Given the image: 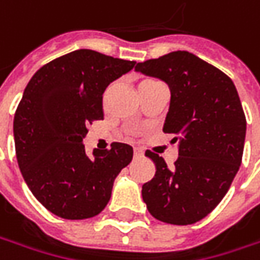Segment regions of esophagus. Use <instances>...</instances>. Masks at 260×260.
<instances>
[{"label": "esophagus", "mask_w": 260, "mask_h": 260, "mask_svg": "<svg viewBox=\"0 0 260 260\" xmlns=\"http://www.w3.org/2000/svg\"><path fill=\"white\" fill-rule=\"evenodd\" d=\"M142 156H143V150H142V149H135L136 159H139V157H142Z\"/></svg>", "instance_id": "obj_1"}]
</instances>
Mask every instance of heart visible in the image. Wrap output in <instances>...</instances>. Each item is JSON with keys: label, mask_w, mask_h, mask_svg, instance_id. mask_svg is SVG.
<instances>
[{"label": "heart", "mask_w": 260, "mask_h": 260, "mask_svg": "<svg viewBox=\"0 0 260 260\" xmlns=\"http://www.w3.org/2000/svg\"><path fill=\"white\" fill-rule=\"evenodd\" d=\"M147 82H152V79H146V81H143V82H142L140 85H143V84H147Z\"/></svg>", "instance_id": "heart-1"}]
</instances>
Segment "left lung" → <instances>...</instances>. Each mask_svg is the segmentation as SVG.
Instances as JSON below:
<instances>
[{
  "instance_id": "obj_1",
  "label": "left lung",
  "mask_w": 260,
  "mask_h": 260,
  "mask_svg": "<svg viewBox=\"0 0 260 260\" xmlns=\"http://www.w3.org/2000/svg\"><path fill=\"white\" fill-rule=\"evenodd\" d=\"M137 72L165 81L171 105L164 132L179 142L169 169L164 157L146 152L156 165L142 188L149 213L169 224H194L227 194L242 164L246 117L233 81L185 50L137 63Z\"/></svg>"
}]
</instances>
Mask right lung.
<instances>
[{
	"label": "right lung",
	"mask_w": 260,
	"mask_h": 260,
	"mask_svg": "<svg viewBox=\"0 0 260 260\" xmlns=\"http://www.w3.org/2000/svg\"><path fill=\"white\" fill-rule=\"evenodd\" d=\"M79 49L42 66L24 89L14 115L18 168L40 204L57 217L84 220L100 214L111 198L117 175L133 159V147L85 153L86 125L103 120V94L135 68Z\"/></svg>",
	"instance_id": "1"
}]
</instances>
